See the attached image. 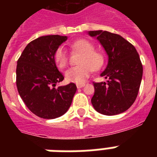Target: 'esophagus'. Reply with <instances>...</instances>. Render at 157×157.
<instances>
[{
  "mask_svg": "<svg viewBox=\"0 0 157 157\" xmlns=\"http://www.w3.org/2000/svg\"><path fill=\"white\" fill-rule=\"evenodd\" d=\"M84 86H85V84H77V85H76V87H77V89L82 88V87H84Z\"/></svg>",
  "mask_w": 157,
  "mask_h": 157,
  "instance_id": "esophagus-1",
  "label": "esophagus"
}]
</instances>
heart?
<instances>
[{
  "mask_svg": "<svg viewBox=\"0 0 157 157\" xmlns=\"http://www.w3.org/2000/svg\"><path fill=\"white\" fill-rule=\"evenodd\" d=\"M73 50L82 54L80 58V65L67 69L65 71V78L69 82L81 84L88 78L93 70H98L103 66V57L102 54L94 50V46L87 40H78L71 44ZM55 63L59 68H63L68 62L66 49L59 46L54 52Z\"/></svg>",
  "mask_w": 157,
  "mask_h": 157,
  "instance_id": "heart-1",
  "label": "heart"
}]
</instances>
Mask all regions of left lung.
I'll list each match as a JSON object with an SVG mask.
<instances>
[{"label":"left lung","mask_w":157,"mask_h":157,"mask_svg":"<svg viewBox=\"0 0 157 157\" xmlns=\"http://www.w3.org/2000/svg\"><path fill=\"white\" fill-rule=\"evenodd\" d=\"M108 56L107 67L100 76L107 82H93L91 103L101 114L114 116L125 112L136 99L143 76V65L136 49L121 36L107 31H90Z\"/></svg>","instance_id":"1"}]
</instances>
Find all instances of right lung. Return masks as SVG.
Segmentation results:
<instances>
[{"mask_svg":"<svg viewBox=\"0 0 157 157\" xmlns=\"http://www.w3.org/2000/svg\"><path fill=\"white\" fill-rule=\"evenodd\" d=\"M67 37L44 36L31 41L19 57L16 68V85L26 106L36 116L54 119L68 110L76 91L70 83L55 88L64 79L54 61L55 50Z\"/></svg>","mask_w":157,"mask_h":157,"instance_id":"obj_1","label":"right lung"}]
</instances>
